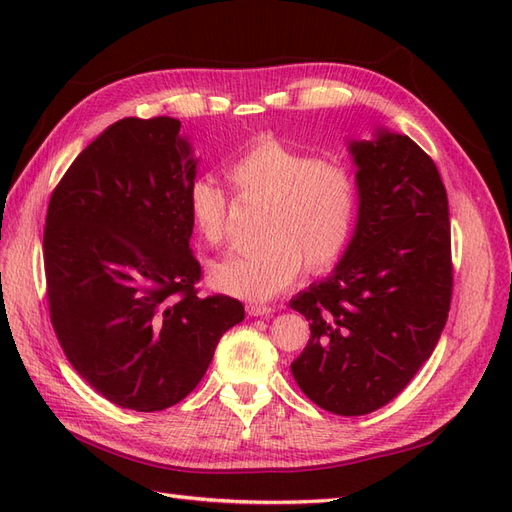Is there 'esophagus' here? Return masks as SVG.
<instances>
[{"label": "esophagus", "mask_w": 512, "mask_h": 512, "mask_svg": "<svg viewBox=\"0 0 512 512\" xmlns=\"http://www.w3.org/2000/svg\"><path fill=\"white\" fill-rule=\"evenodd\" d=\"M275 312L273 307H267V305H247V314L258 318V316H271Z\"/></svg>", "instance_id": "34e87169"}]
</instances>
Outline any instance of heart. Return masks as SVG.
I'll list each match as a JSON object with an SVG mask.
<instances>
[{
  "label": "heart",
  "instance_id": "heart-1",
  "mask_svg": "<svg viewBox=\"0 0 512 512\" xmlns=\"http://www.w3.org/2000/svg\"><path fill=\"white\" fill-rule=\"evenodd\" d=\"M241 196L267 200L260 245L228 254L209 267V284L224 294L267 301L299 280L305 267L324 271L350 243L359 213V188L350 168L322 162L273 136H260L230 164ZM196 232L218 245L226 235L228 196L211 175L196 177L185 192Z\"/></svg>",
  "mask_w": 512,
  "mask_h": 512
}]
</instances>
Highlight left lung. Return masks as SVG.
<instances>
[{"label": "left lung", "mask_w": 512, "mask_h": 512, "mask_svg": "<svg viewBox=\"0 0 512 512\" xmlns=\"http://www.w3.org/2000/svg\"><path fill=\"white\" fill-rule=\"evenodd\" d=\"M359 215L327 280L290 299L312 337L290 369L322 410L389 404L436 348L453 292L451 220L433 160L406 134L350 141Z\"/></svg>", "instance_id": "obj_1"}]
</instances>
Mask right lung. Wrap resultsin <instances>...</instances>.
<instances>
[{"mask_svg":"<svg viewBox=\"0 0 512 512\" xmlns=\"http://www.w3.org/2000/svg\"><path fill=\"white\" fill-rule=\"evenodd\" d=\"M196 166L179 119L126 117L79 153L46 211L53 329L81 378L121 408L179 404L245 318L237 299L194 288Z\"/></svg>","mask_w":512,"mask_h":512,"instance_id":"add662e5","label":"right lung"}]
</instances>
